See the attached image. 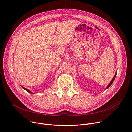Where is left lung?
Instances as JSON below:
<instances>
[{
    "instance_id": "left-lung-1",
    "label": "left lung",
    "mask_w": 132,
    "mask_h": 132,
    "mask_svg": "<svg viewBox=\"0 0 132 132\" xmlns=\"http://www.w3.org/2000/svg\"><path fill=\"white\" fill-rule=\"evenodd\" d=\"M116 74H117V73L115 74V75H114V77L113 78V79H112V80H111V81L110 82V84L108 85V86H107V87H106V89H107L112 84V83L113 82V81H114V79H115V78H116Z\"/></svg>"
}]
</instances>
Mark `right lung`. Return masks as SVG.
<instances>
[{
	"label": "right lung",
	"instance_id": "obj_1",
	"mask_svg": "<svg viewBox=\"0 0 132 132\" xmlns=\"http://www.w3.org/2000/svg\"><path fill=\"white\" fill-rule=\"evenodd\" d=\"M22 88H23V89H24L25 90H26V91H27V92H28V93H31V94H34V93H33L32 92H31V91H30V90H28V89H26V88H25L23 87L22 86Z\"/></svg>",
	"mask_w": 132,
	"mask_h": 132
}]
</instances>
